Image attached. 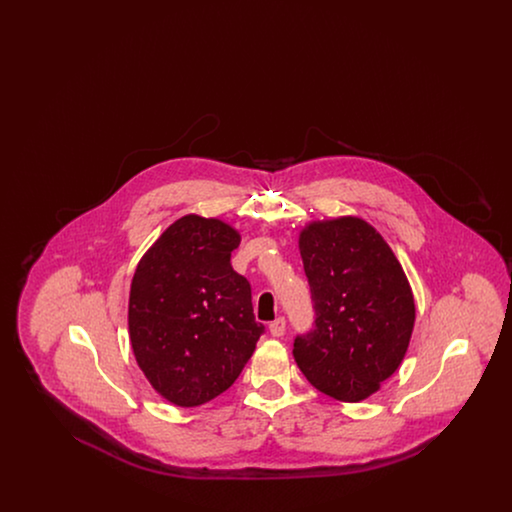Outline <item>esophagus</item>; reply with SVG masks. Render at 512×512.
<instances>
[{"label": "esophagus", "instance_id": "obj_1", "mask_svg": "<svg viewBox=\"0 0 512 512\" xmlns=\"http://www.w3.org/2000/svg\"><path fill=\"white\" fill-rule=\"evenodd\" d=\"M268 330H270V334H272L274 338L284 336V332H286V318L278 317L276 320H272V322L268 324Z\"/></svg>", "mask_w": 512, "mask_h": 512}]
</instances>
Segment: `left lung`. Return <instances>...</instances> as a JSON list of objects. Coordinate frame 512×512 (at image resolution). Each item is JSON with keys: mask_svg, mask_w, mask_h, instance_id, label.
<instances>
[{"mask_svg": "<svg viewBox=\"0 0 512 512\" xmlns=\"http://www.w3.org/2000/svg\"><path fill=\"white\" fill-rule=\"evenodd\" d=\"M299 251L311 288L313 328L293 357L317 390L347 403L380 390L401 365L414 326V299L390 245L365 220L315 222Z\"/></svg>", "mask_w": 512, "mask_h": 512, "instance_id": "left-lung-1", "label": "left lung"}]
</instances>
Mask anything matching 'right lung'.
I'll use <instances>...</instances> for the list:
<instances>
[{
  "label": "right lung",
  "mask_w": 512,
  "mask_h": 512,
  "mask_svg": "<svg viewBox=\"0 0 512 512\" xmlns=\"http://www.w3.org/2000/svg\"><path fill=\"white\" fill-rule=\"evenodd\" d=\"M240 234L186 215L151 245L134 272L128 328L149 384L178 407L228 390L265 332L251 286L232 265Z\"/></svg>",
  "instance_id": "obj_1"
}]
</instances>
